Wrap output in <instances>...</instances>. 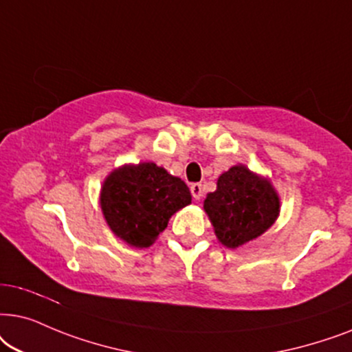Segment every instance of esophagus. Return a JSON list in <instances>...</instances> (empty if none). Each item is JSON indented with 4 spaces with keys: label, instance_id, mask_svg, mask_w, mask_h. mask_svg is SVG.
I'll return each mask as SVG.
<instances>
[{
    "label": "esophagus",
    "instance_id": "esophagus-1",
    "mask_svg": "<svg viewBox=\"0 0 352 352\" xmlns=\"http://www.w3.org/2000/svg\"><path fill=\"white\" fill-rule=\"evenodd\" d=\"M190 190H191V195H193V198L196 201H199L204 196V190H203V185H201V184H193L190 186Z\"/></svg>",
    "mask_w": 352,
    "mask_h": 352
}]
</instances>
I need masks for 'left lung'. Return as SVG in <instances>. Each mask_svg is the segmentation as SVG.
I'll list each match as a JSON object with an SVG mask.
<instances>
[{
  "label": "left lung",
  "instance_id": "left-lung-1",
  "mask_svg": "<svg viewBox=\"0 0 352 352\" xmlns=\"http://www.w3.org/2000/svg\"><path fill=\"white\" fill-rule=\"evenodd\" d=\"M280 196L270 179L236 164L217 179L204 210L217 240L236 250L265 233L280 215Z\"/></svg>",
  "mask_w": 352,
  "mask_h": 352
}]
</instances>
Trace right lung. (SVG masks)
<instances>
[{"label": "right lung", "mask_w": 352, "mask_h": 352, "mask_svg": "<svg viewBox=\"0 0 352 352\" xmlns=\"http://www.w3.org/2000/svg\"><path fill=\"white\" fill-rule=\"evenodd\" d=\"M191 204L186 184L154 162L124 164L102 182L100 206L111 232L132 248H149L168 219Z\"/></svg>", "instance_id": "1"}]
</instances>
